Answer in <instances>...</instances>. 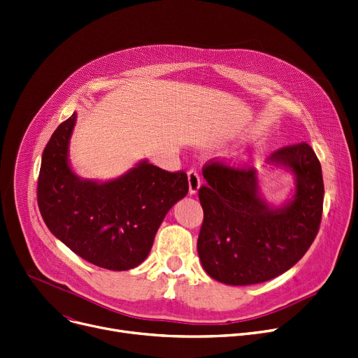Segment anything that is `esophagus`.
<instances>
[{
	"instance_id": "obj_1",
	"label": "esophagus",
	"mask_w": 358,
	"mask_h": 358,
	"mask_svg": "<svg viewBox=\"0 0 358 358\" xmlns=\"http://www.w3.org/2000/svg\"><path fill=\"white\" fill-rule=\"evenodd\" d=\"M200 185H201L200 173L196 169H189L188 170V188H189V193L196 194L199 192Z\"/></svg>"
}]
</instances>
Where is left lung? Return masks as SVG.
<instances>
[{"label":"left lung","instance_id":"8db88e82","mask_svg":"<svg viewBox=\"0 0 358 358\" xmlns=\"http://www.w3.org/2000/svg\"><path fill=\"white\" fill-rule=\"evenodd\" d=\"M271 161L296 176L294 200L269 208L256 193V171L249 165L210 159L203 166L207 184L199 189L203 207L197 250L204 271L227 285L271 280L291 269L318 234L324 181L321 164L306 142L276 150Z\"/></svg>","mask_w":358,"mask_h":358}]
</instances>
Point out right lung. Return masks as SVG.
<instances>
[{
    "mask_svg": "<svg viewBox=\"0 0 358 358\" xmlns=\"http://www.w3.org/2000/svg\"><path fill=\"white\" fill-rule=\"evenodd\" d=\"M76 113L62 122L43 151L37 203L49 230L82 259L109 271H128L148 256L169 210L188 193L184 171L147 161L124 177L83 181L67 164Z\"/></svg>",
    "mask_w": 358,
    "mask_h": 358,
    "instance_id": "1",
    "label": "right lung"
}]
</instances>
